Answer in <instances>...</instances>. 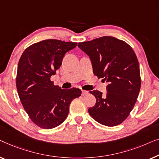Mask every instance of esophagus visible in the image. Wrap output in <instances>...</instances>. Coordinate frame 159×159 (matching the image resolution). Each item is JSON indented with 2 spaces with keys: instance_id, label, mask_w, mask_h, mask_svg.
I'll list each match as a JSON object with an SVG mask.
<instances>
[{
  "instance_id": "esophagus-1",
  "label": "esophagus",
  "mask_w": 159,
  "mask_h": 159,
  "mask_svg": "<svg viewBox=\"0 0 159 159\" xmlns=\"http://www.w3.org/2000/svg\"><path fill=\"white\" fill-rule=\"evenodd\" d=\"M82 91V93H81V94L83 95V96H84V95H86L87 93H88L89 92L87 91H84V90H82L81 91Z\"/></svg>"
}]
</instances>
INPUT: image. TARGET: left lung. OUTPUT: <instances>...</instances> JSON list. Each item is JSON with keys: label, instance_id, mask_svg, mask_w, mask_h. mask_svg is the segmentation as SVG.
<instances>
[{"label": "left lung", "instance_id": "obj_1", "mask_svg": "<svg viewBox=\"0 0 159 159\" xmlns=\"http://www.w3.org/2000/svg\"><path fill=\"white\" fill-rule=\"evenodd\" d=\"M78 47L90 58L94 75L108 85L107 93H90L96 98L89 113L96 121L109 127L121 124L133 109L139 94L140 67L138 58L128 44L109 36L79 42Z\"/></svg>", "mask_w": 159, "mask_h": 159}]
</instances>
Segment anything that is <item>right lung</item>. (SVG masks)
<instances>
[{
    "mask_svg": "<svg viewBox=\"0 0 159 159\" xmlns=\"http://www.w3.org/2000/svg\"><path fill=\"white\" fill-rule=\"evenodd\" d=\"M76 45V42L45 39L29 47L20 57L16 75L19 99L32 121L41 128L52 129L62 123L72 100L81 94L79 89H61L50 80L66 53Z\"/></svg>",
    "mask_w": 159,
    "mask_h": 159,
    "instance_id": "1",
    "label": "right lung"
}]
</instances>
